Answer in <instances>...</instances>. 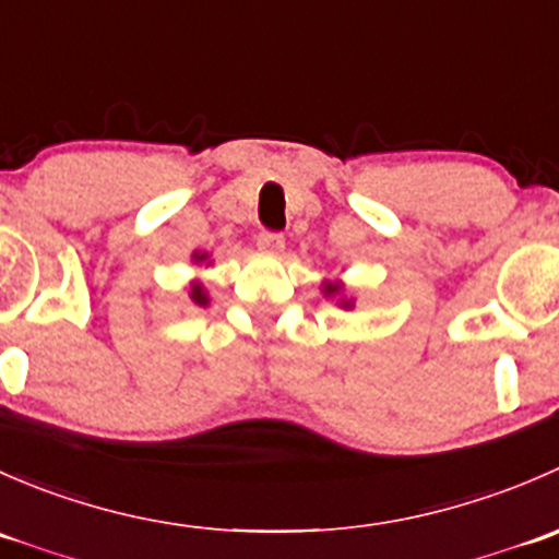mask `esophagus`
<instances>
[{
  "label": "esophagus",
  "mask_w": 559,
  "mask_h": 559,
  "mask_svg": "<svg viewBox=\"0 0 559 559\" xmlns=\"http://www.w3.org/2000/svg\"><path fill=\"white\" fill-rule=\"evenodd\" d=\"M257 246H259V251H262V253H273V257H278V253H284L286 240H284V235L259 233Z\"/></svg>",
  "instance_id": "1"
}]
</instances>
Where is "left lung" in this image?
I'll return each mask as SVG.
<instances>
[{"label": "left lung", "mask_w": 559, "mask_h": 559, "mask_svg": "<svg viewBox=\"0 0 559 559\" xmlns=\"http://www.w3.org/2000/svg\"><path fill=\"white\" fill-rule=\"evenodd\" d=\"M321 295H324L326 300H335V306L343 308V311H352L354 308V297H348L346 284H343L341 278L321 281Z\"/></svg>", "instance_id": "obj_1"}]
</instances>
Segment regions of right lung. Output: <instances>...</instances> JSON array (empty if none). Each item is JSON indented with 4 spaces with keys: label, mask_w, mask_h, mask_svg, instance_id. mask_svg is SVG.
I'll return each mask as SVG.
<instances>
[{
    "label": "right lung",
    "mask_w": 559,
    "mask_h": 559,
    "mask_svg": "<svg viewBox=\"0 0 559 559\" xmlns=\"http://www.w3.org/2000/svg\"><path fill=\"white\" fill-rule=\"evenodd\" d=\"M191 262H194V264H205V267H211L213 259H211V253H207V251H194V253H191ZM186 292H189V300L194 302V306H200V308L211 306V295H207L205 284H202L200 278L189 281Z\"/></svg>",
    "instance_id": "obj_1"
}]
</instances>
